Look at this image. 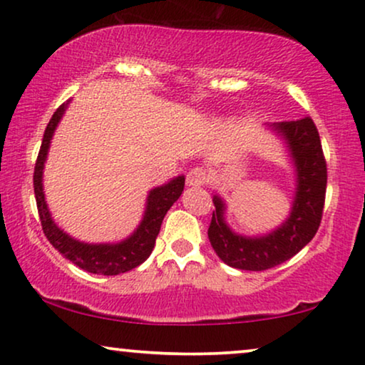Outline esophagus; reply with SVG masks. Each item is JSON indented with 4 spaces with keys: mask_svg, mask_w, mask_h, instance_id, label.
<instances>
[{
    "mask_svg": "<svg viewBox=\"0 0 365 365\" xmlns=\"http://www.w3.org/2000/svg\"><path fill=\"white\" fill-rule=\"evenodd\" d=\"M186 182L187 186H204V184L207 182V173L206 169L202 168H192L191 171L187 173V178H186Z\"/></svg>",
    "mask_w": 365,
    "mask_h": 365,
    "instance_id": "obj_1",
    "label": "esophagus"
}]
</instances>
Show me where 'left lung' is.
<instances>
[{
    "instance_id": "1",
    "label": "left lung",
    "mask_w": 365,
    "mask_h": 365,
    "mask_svg": "<svg viewBox=\"0 0 365 365\" xmlns=\"http://www.w3.org/2000/svg\"><path fill=\"white\" fill-rule=\"evenodd\" d=\"M271 128L286 141L296 168V197L286 222L264 236L246 237L229 229L224 221L226 204L219 196L212 197L216 211L207 229L209 241L221 261L242 271H266L296 256L316 236L326 201L327 164L312 119L274 123Z\"/></svg>"
}]
</instances>
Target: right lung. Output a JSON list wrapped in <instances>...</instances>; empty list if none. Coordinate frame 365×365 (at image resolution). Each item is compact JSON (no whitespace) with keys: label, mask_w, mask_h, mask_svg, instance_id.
<instances>
[{"label":"right lung","mask_w":365,"mask_h":365,"mask_svg":"<svg viewBox=\"0 0 365 365\" xmlns=\"http://www.w3.org/2000/svg\"><path fill=\"white\" fill-rule=\"evenodd\" d=\"M68 103H64L54 111L53 118L49 119L39 154L34 166L33 186H34V197H36V206L39 221H41L43 232L48 237V241L53 244L54 249H58L59 254L69 259L78 267L93 274H103V276H118V274L128 272L131 269L138 267L149 257L153 252L156 237L161 229L163 219L166 212L171 209L174 202L178 201L184 191V176L174 178L173 181L163 186L151 189L148 196L146 211H144L143 221L139 224L128 239L116 244H88L81 242L68 236L66 232L61 231L54 224L51 214H49L48 204L44 201L43 192V169L44 161H46L49 144H51L54 129L58 123L61 121L64 111H66Z\"/></svg>","instance_id":"add662e5"}]
</instances>
